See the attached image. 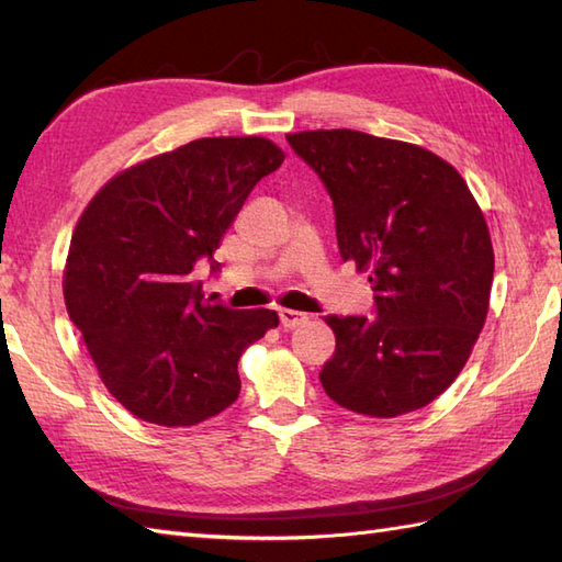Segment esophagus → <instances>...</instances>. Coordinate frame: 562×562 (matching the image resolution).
Returning <instances> with one entry per match:
<instances>
[{"instance_id": "34e87169", "label": "esophagus", "mask_w": 562, "mask_h": 562, "mask_svg": "<svg viewBox=\"0 0 562 562\" xmlns=\"http://www.w3.org/2000/svg\"><path fill=\"white\" fill-rule=\"evenodd\" d=\"M280 324L284 328H300L302 324H306V314L294 312V308H280Z\"/></svg>"}]
</instances>
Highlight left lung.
<instances>
[{
	"label": "left lung",
	"mask_w": 562,
	"mask_h": 562,
	"mask_svg": "<svg viewBox=\"0 0 562 562\" xmlns=\"http://www.w3.org/2000/svg\"><path fill=\"white\" fill-rule=\"evenodd\" d=\"M336 212L342 260L369 270L374 316L324 321L336 352L321 384L372 417L425 408L445 393L483 330L495 256L487 224L451 164L357 130L288 135Z\"/></svg>",
	"instance_id": "obj_1"
}]
</instances>
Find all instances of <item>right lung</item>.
<instances>
[{
  "label": "right lung",
  "instance_id": "add662e5",
  "mask_svg": "<svg viewBox=\"0 0 562 562\" xmlns=\"http://www.w3.org/2000/svg\"><path fill=\"white\" fill-rule=\"evenodd\" d=\"M262 137H202L115 176L71 236L65 302L117 403L142 420L198 425L238 398V357L280 324L270 308L210 302L198 260L214 250L250 190L278 171Z\"/></svg>",
  "mask_w": 562,
  "mask_h": 562
}]
</instances>
